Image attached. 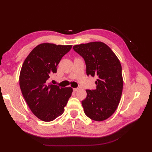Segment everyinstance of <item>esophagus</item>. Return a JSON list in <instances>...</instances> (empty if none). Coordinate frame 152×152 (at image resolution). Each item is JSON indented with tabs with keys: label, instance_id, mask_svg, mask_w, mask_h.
<instances>
[{
	"label": "esophagus",
	"instance_id": "34e87169",
	"mask_svg": "<svg viewBox=\"0 0 152 152\" xmlns=\"http://www.w3.org/2000/svg\"><path fill=\"white\" fill-rule=\"evenodd\" d=\"M73 91H74V92H76L77 91H79V88H73Z\"/></svg>",
	"mask_w": 152,
	"mask_h": 152
}]
</instances>
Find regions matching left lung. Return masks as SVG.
Wrapping results in <instances>:
<instances>
[{
	"mask_svg": "<svg viewBox=\"0 0 152 152\" xmlns=\"http://www.w3.org/2000/svg\"><path fill=\"white\" fill-rule=\"evenodd\" d=\"M73 49L84 59L87 75L98 77L96 89H87L86 98L82 102L84 113L92 120L104 121L113 114L121 98V62L112 50L102 42L75 45Z\"/></svg>",
	"mask_w": 152,
	"mask_h": 152,
	"instance_id": "obj_1",
	"label": "left lung"
}]
</instances>
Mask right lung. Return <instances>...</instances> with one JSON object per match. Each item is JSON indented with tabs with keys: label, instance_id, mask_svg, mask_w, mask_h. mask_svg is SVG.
Masks as SVG:
<instances>
[{
	"label": "right lung",
	"instance_id": "1",
	"mask_svg": "<svg viewBox=\"0 0 152 152\" xmlns=\"http://www.w3.org/2000/svg\"><path fill=\"white\" fill-rule=\"evenodd\" d=\"M72 45L43 43L26 58L20 74L21 93L31 111L44 122L54 121L64 112L73 89L48 84L50 75L56 73L57 66Z\"/></svg>",
	"mask_w": 152,
	"mask_h": 152
}]
</instances>
